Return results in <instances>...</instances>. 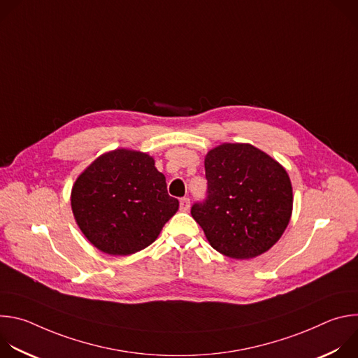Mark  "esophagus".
Masks as SVG:
<instances>
[{
    "instance_id": "esophagus-1",
    "label": "esophagus",
    "mask_w": 358,
    "mask_h": 358,
    "mask_svg": "<svg viewBox=\"0 0 358 358\" xmlns=\"http://www.w3.org/2000/svg\"><path fill=\"white\" fill-rule=\"evenodd\" d=\"M180 210H181V211H184V213L189 210V198L184 196V198H181V199H180Z\"/></svg>"
}]
</instances>
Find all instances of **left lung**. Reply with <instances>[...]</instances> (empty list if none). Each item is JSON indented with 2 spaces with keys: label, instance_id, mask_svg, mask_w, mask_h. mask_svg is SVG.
I'll list each match as a JSON object with an SVG mask.
<instances>
[{
  "label": "left lung",
  "instance_id": "1",
  "mask_svg": "<svg viewBox=\"0 0 358 358\" xmlns=\"http://www.w3.org/2000/svg\"><path fill=\"white\" fill-rule=\"evenodd\" d=\"M207 196L191 207L211 246L225 257L249 259L285 232L293 206L286 170L250 144H222L206 157Z\"/></svg>",
  "mask_w": 358,
  "mask_h": 358
}]
</instances>
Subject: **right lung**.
<instances>
[{
    "instance_id": "add662e5",
    "label": "right lung",
    "mask_w": 358,
    "mask_h": 358,
    "mask_svg": "<svg viewBox=\"0 0 358 358\" xmlns=\"http://www.w3.org/2000/svg\"><path fill=\"white\" fill-rule=\"evenodd\" d=\"M71 202L83 235L109 255L144 249L178 210L155 160L130 150L96 159L76 180Z\"/></svg>"
}]
</instances>
